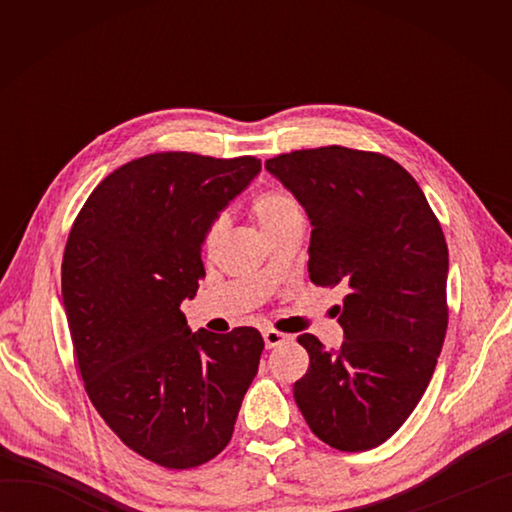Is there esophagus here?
<instances>
[{"label": "esophagus", "instance_id": "34e87169", "mask_svg": "<svg viewBox=\"0 0 512 512\" xmlns=\"http://www.w3.org/2000/svg\"><path fill=\"white\" fill-rule=\"evenodd\" d=\"M286 341H290L288 334L277 332V330H264V343H266L268 350H273V347L286 343Z\"/></svg>", "mask_w": 512, "mask_h": 512}]
</instances>
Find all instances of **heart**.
Returning <instances> with one entry per match:
<instances>
[{"label": "heart", "mask_w": 512, "mask_h": 512, "mask_svg": "<svg viewBox=\"0 0 512 512\" xmlns=\"http://www.w3.org/2000/svg\"><path fill=\"white\" fill-rule=\"evenodd\" d=\"M250 213H253L255 222L268 237H273L284 226L301 220V206L295 195L286 189H266L262 193H257L253 202H250ZM222 231H224L222 220H213L209 226H206L204 237H202L204 253H213L217 248V242H220Z\"/></svg>", "instance_id": "heart-1"}]
</instances>
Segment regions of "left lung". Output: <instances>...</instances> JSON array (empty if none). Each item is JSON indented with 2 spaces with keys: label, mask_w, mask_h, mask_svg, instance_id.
<instances>
[{
  "label": "left lung",
  "mask_w": 512,
  "mask_h": 512,
  "mask_svg": "<svg viewBox=\"0 0 512 512\" xmlns=\"http://www.w3.org/2000/svg\"><path fill=\"white\" fill-rule=\"evenodd\" d=\"M266 169L306 209L310 281L343 284L341 350L312 334L295 400L339 451L383 444L416 409L447 334L449 248L418 182L396 160L339 145L290 151Z\"/></svg>",
  "instance_id": "obj_1"
}]
</instances>
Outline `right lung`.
<instances>
[{
    "instance_id": "right-lung-1",
    "label": "right lung",
    "mask_w": 512,
    "mask_h": 512,
    "mask_svg": "<svg viewBox=\"0 0 512 512\" xmlns=\"http://www.w3.org/2000/svg\"><path fill=\"white\" fill-rule=\"evenodd\" d=\"M262 162L162 151L110 173L76 215L61 295L96 411L165 469L213 460L233 436L264 350L255 328L191 332L180 310L204 277L206 226Z\"/></svg>"
}]
</instances>
